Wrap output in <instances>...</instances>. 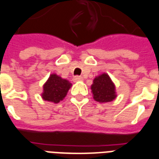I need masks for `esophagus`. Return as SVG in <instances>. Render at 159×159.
<instances>
[{
	"label": "esophagus",
	"instance_id": "obj_1",
	"mask_svg": "<svg viewBox=\"0 0 159 159\" xmlns=\"http://www.w3.org/2000/svg\"><path fill=\"white\" fill-rule=\"evenodd\" d=\"M73 82H80V81H82L83 78L82 77H79V76H76V77H73Z\"/></svg>",
	"mask_w": 159,
	"mask_h": 159
}]
</instances>
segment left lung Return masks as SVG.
I'll use <instances>...</instances> for the list:
<instances>
[{"label": "left lung", "instance_id": "1", "mask_svg": "<svg viewBox=\"0 0 159 159\" xmlns=\"http://www.w3.org/2000/svg\"><path fill=\"white\" fill-rule=\"evenodd\" d=\"M91 89L93 99L100 103L111 102L117 97L116 86L110 76L106 72L95 77Z\"/></svg>", "mask_w": 159, "mask_h": 159}]
</instances>
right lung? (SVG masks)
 Segmentation results:
<instances>
[{"instance_id": "1", "label": "right lung", "mask_w": 159, "mask_h": 159, "mask_svg": "<svg viewBox=\"0 0 159 159\" xmlns=\"http://www.w3.org/2000/svg\"><path fill=\"white\" fill-rule=\"evenodd\" d=\"M71 87L72 83L68 80L53 73L43 84L41 97L46 102L57 104L64 99Z\"/></svg>"}]
</instances>
